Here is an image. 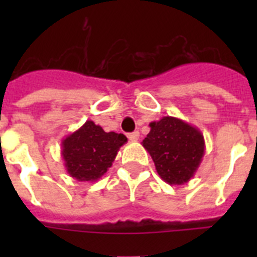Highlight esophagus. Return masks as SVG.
<instances>
[{
  "label": "esophagus",
  "instance_id": "obj_1",
  "mask_svg": "<svg viewBox=\"0 0 257 257\" xmlns=\"http://www.w3.org/2000/svg\"><path fill=\"white\" fill-rule=\"evenodd\" d=\"M139 136H140L139 131H134V133L128 134V135H127V138H128V139H130L131 142H136V140L139 139Z\"/></svg>",
  "mask_w": 257,
  "mask_h": 257
}]
</instances>
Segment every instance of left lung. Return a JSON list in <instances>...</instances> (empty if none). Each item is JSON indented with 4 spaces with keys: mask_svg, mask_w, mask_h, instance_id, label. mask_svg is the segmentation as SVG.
<instances>
[{
    "mask_svg": "<svg viewBox=\"0 0 257 257\" xmlns=\"http://www.w3.org/2000/svg\"><path fill=\"white\" fill-rule=\"evenodd\" d=\"M151 131L142 142L156 170L170 185H181L194 176L205 154V139L197 127L176 117L152 122Z\"/></svg>",
    "mask_w": 257,
    "mask_h": 257,
    "instance_id": "left-lung-1",
    "label": "left lung"
}]
</instances>
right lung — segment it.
Segmentation results:
<instances>
[{
	"label": "right lung",
	"mask_w": 257,
	"mask_h": 257,
	"mask_svg": "<svg viewBox=\"0 0 257 257\" xmlns=\"http://www.w3.org/2000/svg\"><path fill=\"white\" fill-rule=\"evenodd\" d=\"M123 134L105 133L99 124L86 121L61 142L65 169L78 181H96L108 171L118 151L126 144Z\"/></svg>",
	"instance_id": "right-lung-1"
}]
</instances>
